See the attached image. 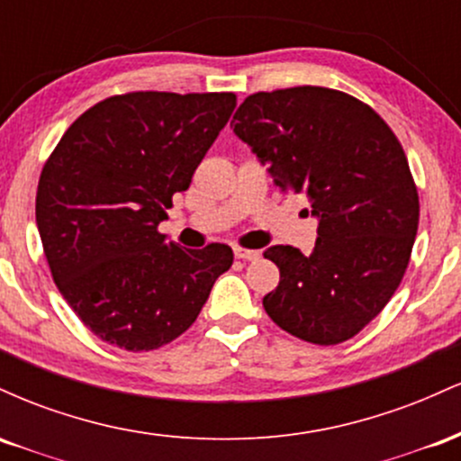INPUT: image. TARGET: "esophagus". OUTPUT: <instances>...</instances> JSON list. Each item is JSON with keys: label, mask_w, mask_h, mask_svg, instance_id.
<instances>
[{"label": "esophagus", "mask_w": 461, "mask_h": 461, "mask_svg": "<svg viewBox=\"0 0 461 461\" xmlns=\"http://www.w3.org/2000/svg\"><path fill=\"white\" fill-rule=\"evenodd\" d=\"M234 256L238 260H258V258H260V251L247 247H234Z\"/></svg>", "instance_id": "esophagus-1"}]
</instances>
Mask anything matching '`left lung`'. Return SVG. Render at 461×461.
Listing matches in <instances>:
<instances>
[{
	"label": "left lung",
	"mask_w": 461,
	"mask_h": 461,
	"mask_svg": "<svg viewBox=\"0 0 461 461\" xmlns=\"http://www.w3.org/2000/svg\"><path fill=\"white\" fill-rule=\"evenodd\" d=\"M231 123L319 219L310 256L264 251L279 268L264 310L301 340L340 345L385 308L410 264L420 203L403 147L368 104L325 86L253 93Z\"/></svg>",
	"instance_id": "obj_1"
}]
</instances>
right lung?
<instances>
[{"label":"right lung","mask_w":461,"mask_h":461,"mask_svg":"<svg viewBox=\"0 0 461 461\" xmlns=\"http://www.w3.org/2000/svg\"><path fill=\"white\" fill-rule=\"evenodd\" d=\"M236 108L234 93L134 91L79 114L47 158L36 225L51 277L108 345L153 351L197 321L231 247L158 231Z\"/></svg>","instance_id":"right-lung-1"}]
</instances>
